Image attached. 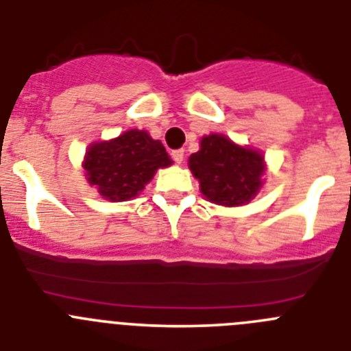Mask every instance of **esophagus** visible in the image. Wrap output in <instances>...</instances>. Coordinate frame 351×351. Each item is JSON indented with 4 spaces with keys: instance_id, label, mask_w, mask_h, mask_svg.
Here are the masks:
<instances>
[{
    "instance_id": "34e87169",
    "label": "esophagus",
    "mask_w": 351,
    "mask_h": 351,
    "mask_svg": "<svg viewBox=\"0 0 351 351\" xmlns=\"http://www.w3.org/2000/svg\"><path fill=\"white\" fill-rule=\"evenodd\" d=\"M183 156H185V150H183V148H178V150H173V152H171L173 160H175L176 164H182Z\"/></svg>"
}]
</instances>
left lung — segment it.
Wrapping results in <instances>:
<instances>
[{
	"label": "left lung",
	"mask_w": 351,
	"mask_h": 351,
	"mask_svg": "<svg viewBox=\"0 0 351 351\" xmlns=\"http://www.w3.org/2000/svg\"><path fill=\"white\" fill-rule=\"evenodd\" d=\"M189 166L211 203L239 206L261 189L264 157L222 134H210L201 140V150L192 154Z\"/></svg>",
	"instance_id": "1"
}]
</instances>
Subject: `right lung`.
<instances>
[{
	"label": "right lung",
	"mask_w": 351,
	"mask_h": 351,
	"mask_svg": "<svg viewBox=\"0 0 351 351\" xmlns=\"http://www.w3.org/2000/svg\"><path fill=\"white\" fill-rule=\"evenodd\" d=\"M173 164L159 140L132 131L89 148L84 168L90 185L110 201H128L145 189L159 168Z\"/></svg>",
	"instance_id": "obj_1"
}]
</instances>
